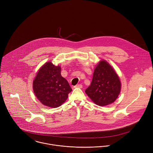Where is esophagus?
Returning a JSON list of instances; mask_svg holds the SVG:
<instances>
[{
	"instance_id": "34e87169",
	"label": "esophagus",
	"mask_w": 153,
	"mask_h": 153,
	"mask_svg": "<svg viewBox=\"0 0 153 153\" xmlns=\"http://www.w3.org/2000/svg\"><path fill=\"white\" fill-rule=\"evenodd\" d=\"M76 88H82V84H76V85L75 86Z\"/></svg>"
}]
</instances>
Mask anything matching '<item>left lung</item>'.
Segmentation results:
<instances>
[{
  "instance_id": "obj_1",
  "label": "left lung",
  "mask_w": 153,
  "mask_h": 153,
  "mask_svg": "<svg viewBox=\"0 0 153 153\" xmlns=\"http://www.w3.org/2000/svg\"><path fill=\"white\" fill-rule=\"evenodd\" d=\"M121 90V82L112 67L106 61H100L95 67L91 85L85 92L100 106L114 103Z\"/></svg>"
}]
</instances>
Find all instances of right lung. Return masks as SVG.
<instances>
[{"label":"right lung","instance_id":"right-lung-1","mask_svg":"<svg viewBox=\"0 0 153 153\" xmlns=\"http://www.w3.org/2000/svg\"><path fill=\"white\" fill-rule=\"evenodd\" d=\"M61 67L51 62L44 64L33 82V91L44 105L55 108L60 106L72 90L69 82L61 75Z\"/></svg>","mask_w":153,"mask_h":153}]
</instances>
